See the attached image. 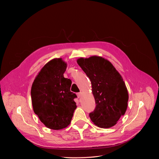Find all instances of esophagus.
<instances>
[{
	"instance_id": "obj_1",
	"label": "esophagus",
	"mask_w": 159,
	"mask_h": 159,
	"mask_svg": "<svg viewBox=\"0 0 159 159\" xmlns=\"http://www.w3.org/2000/svg\"><path fill=\"white\" fill-rule=\"evenodd\" d=\"M77 95L78 98H80L82 96V92H80V93H77Z\"/></svg>"
}]
</instances>
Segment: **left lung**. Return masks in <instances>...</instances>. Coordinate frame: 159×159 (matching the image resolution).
<instances>
[{
    "label": "left lung",
    "instance_id": "8db88e82",
    "mask_svg": "<svg viewBox=\"0 0 159 159\" xmlns=\"http://www.w3.org/2000/svg\"><path fill=\"white\" fill-rule=\"evenodd\" d=\"M77 62L92 84L96 106L89 114L90 120L101 128L114 126L125 115L128 107V93L122 76L102 57L80 58Z\"/></svg>",
    "mask_w": 159,
    "mask_h": 159
}]
</instances>
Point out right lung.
<instances>
[{"label":"right lung","mask_w":159,"mask_h":159,"mask_svg":"<svg viewBox=\"0 0 159 159\" xmlns=\"http://www.w3.org/2000/svg\"><path fill=\"white\" fill-rule=\"evenodd\" d=\"M67 63L55 58L45 64L32 84L33 111L44 125L60 130L70 124L77 108L75 94L70 91L71 80L63 76Z\"/></svg>","instance_id":"add662e5"}]
</instances>
